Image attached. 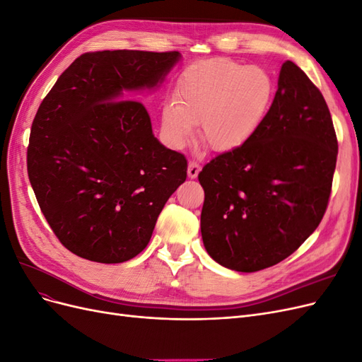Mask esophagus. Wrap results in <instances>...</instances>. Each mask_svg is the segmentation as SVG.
I'll return each mask as SVG.
<instances>
[{"label":"esophagus","instance_id":"1","mask_svg":"<svg viewBox=\"0 0 362 362\" xmlns=\"http://www.w3.org/2000/svg\"><path fill=\"white\" fill-rule=\"evenodd\" d=\"M201 172V164L196 161V160H190L189 161V169H187V175H189V178H196L198 177V173Z\"/></svg>","mask_w":362,"mask_h":362}]
</instances>
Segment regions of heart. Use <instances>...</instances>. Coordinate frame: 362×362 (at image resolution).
<instances>
[{
    "instance_id": "obj_1",
    "label": "heart",
    "mask_w": 362,
    "mask_h": 362,
    "mask_svg": "<svg viewBox=\"0 0 362 362\" xmlns=\"http://www.w3.org/2000/svg\"><path fill=\"white\" fill-rule=\"evenodd\" d=\"M275 95L272 76L258 66L228 59L193 63L175 84V98L163 103L161 131L181 148L201 122V137L214 151H233L254 136Z\"/></svg>"
}]
</instances>
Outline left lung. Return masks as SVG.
<instances>
[{
	"instance_id": "left-lung-1",
	"label": "left lung",
	"mask_w": 362,
	"mask_h": 362,
	"mask_svg": "<svg viewBox=\"0 0 362 362\" xmlns=\"http://www.w3.org/2000/svg\"><path fill=\"white\" fill-rule=\"evenodd\" d=\"M338 141L322 92L290 60L269 112L246 144L206 163L201 233L210 257L258 272L290 257L329 202Z\"/></svg>"
}]
</instances>
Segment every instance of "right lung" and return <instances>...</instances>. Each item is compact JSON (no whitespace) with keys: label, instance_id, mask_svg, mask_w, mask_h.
<instances>
[{"label":"right lung","instance_id":"1","mask_svg":"<svg viewBox=\"0 0 362 362\" xmlns=\"http://www.w3.org/2000/svg\"><path fill=\"white\" fill-rule=\"evenodd\" d=\"M178 60V51L86 52L43 98L31 124L28 178L72 254L104 264L134 258L187 178V160L154 137L134 100Z\"/></svg>","mask_w":362,"mask_h":362}]
</instances>
